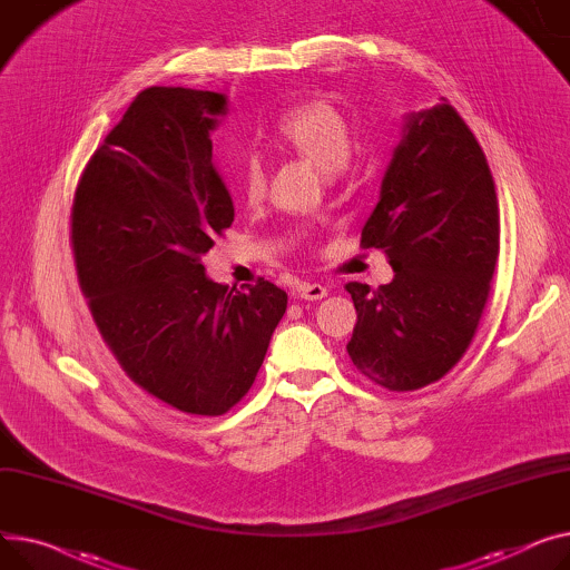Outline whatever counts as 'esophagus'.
Segmentation results:
<instances>
[{
    "mask_svg": "<svg viewBox=\"0 0 570 570\" xmlns=\"http://www.w3.org/2000/svg\"><path fill=\"white\" fill-rule=\"evenodd\" d=\"M296 296L306 298V301H320L326 296V287L320 285V283H304L296 287Z\"/></svg>",
    "mask_w": 570,
    "mask_h": 570,
    "instance_id": "obj_1",
    "label": "esophagus"
}]
</instances>
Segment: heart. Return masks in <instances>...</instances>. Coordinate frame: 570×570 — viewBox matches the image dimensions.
I'll list each match as a JSON object with an SVG mask.
<instances>
[{
    "mask_svg": "<svg viewBox=\"0 0 570 570\" xmlns=\"http://www.w3.org/2000/svg\"><path fill=\"white\" fill-rule=\"evenodd\" d=\"M274 140L301 156L315 163L322 170H343L354 145L352 121L328 98H308L301 104L283 110L274 121ZM269 179L262 158L248 156L239 173V193L248 205H259Z\"/></svg>",
    "mask_w": 570,
    "mask_h": 570,
    "instance_id": "heart-1",
    "label": "heart"
}]
</instances>
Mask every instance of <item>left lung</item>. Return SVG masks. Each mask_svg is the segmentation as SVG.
Listing matches in <instances>:
<instances>
[{"label":"left lung","mask_w":570,"mask_h":570,"mask_svg":"<svg viewBox=\"0 0 570 570\" xmlns=\"http://www.w3.org/2000/svg\"><path fill=\"white\" fill-rule=\"evenodd\" d=\"M361 244L382 248L395 278L345 285L356 371L397 393L440 382L476 336L499 257L490 165L446 98L410 115Z\"/></svg>","instance_id":"1"}]
</instances>
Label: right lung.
<instances>
[{
    "mask_svg": "<svg viewBox=\"0 0 570 570\" xmlns=\"http://www.w3.org/2000/svg\"><path fill=\"white\" fill-rule=\"evenodd\" d=\"M216 91L149 87L91 154L71 209L80 289L121 371L179 412L220 416L250 391L287 308L278 285L205 276L234 220L209 130Z\"/></svg>",
    "mask_w": 570,
    "mask_h": 570,
    "instance_id": "obj_1",
    "label": "right lung"
}]
</instances>
